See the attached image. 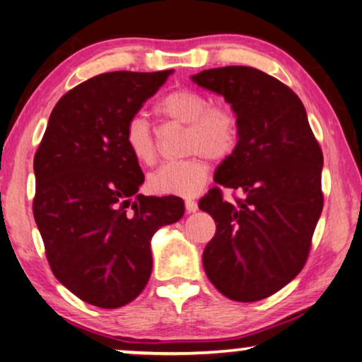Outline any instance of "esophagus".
<instances>
[{
  "mask_svg": "<svg viewBox=\"0 0 362 362\" xmlns=\"http://www.w3.org/2000/svg\"><path fill=\"white\" fill-rule=\"evenodd\" d=\"M185 209H187V213H195L198 209V204L195 199H190V198L185 199Z\"/></svg>",
  "mask_w": 362,
  "mask_h": 362,
  "instance_id": "esophagus-1",
  "label": "esophagus"
}]
</instances>
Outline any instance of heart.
<instances>
[{"mask_svg": "<svg viewBox=\"0 0 362 362\" xmlns=\"http://www.w3.org/2000/svg\"><path fill=\"white\" fill-rule=\"evenodd\" d=\"M156 113L165 120L187 125L185 149L192 158L167 163L148 179L151 192L159 195L192 197L208 180L209 167L203 156L224 160L239 143V122L228 107L211 105L206 95L192 89H179L163 97ZM125 144L138 163L151 165L158 159V139L149 122L134 115L125 127Z\"/></svg>", "mask_w": 362, "mask_h": 362, "instance_id": "b5f03b06", "label": "heart"}]
</instances>
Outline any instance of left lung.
Masks as SVG:
<instances>
[{"instance_id":"left-lung-1","label":"left lung","mask_w":362,"mask_h":362,"mask_svg":"<svg viewBox=\"0 0 362 362\" xmlns=\"http://www.w3.org/2000/svg\"><path fill=\"white\" fill-rule=\"evenodd\" d=\"M192 81L223 95L235 113L239 143L216 169L214 182L245 195L233 204L214 187L199 199V209L216 223L203 268L226 298L265 299L305 265L323 208L322 149L300 99L276 78L224 66Z\"/></svg>"}]
</instances>
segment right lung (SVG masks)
<instances>
[{"mask_svg": "<svg viewBox=\"0 0 362 362\" xmlns=\"http://www.w3.org/2000/svg\"><path fill=\"white\" fill-rule=\"evenodd\" d=\"M170 73L84 81L58 100L35 153L34 218L52 272L102 309L138 298L153 269L151 239L185 211L177 197L138 195L144 175L125 144L128 120Z\"/></svg>", "mask_w": 362, "mask_h": 362, "instance_id": "1", "label": "right lung"}]
</instances>
